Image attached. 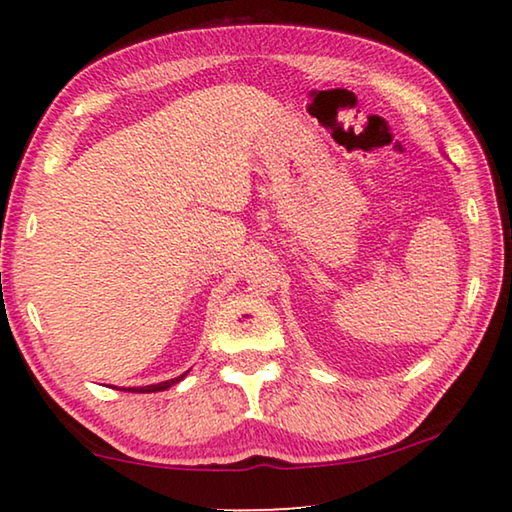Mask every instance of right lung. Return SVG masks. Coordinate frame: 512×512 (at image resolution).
Wrapping results in <instances>:
<instances>
[{
	"instance_id": "add662e5",
	"label": "right lung",
	"mask_w": 512,
	"mask_h": 512,
	"mask_svg": "<svg viewBox=\"0 0 512 512\" xmlns=\"http://www.w3.org/2000/svg\"><path fill=\"white\" fill-rule=\"evenodd\" d=\"M187 375V372H185ZM185 375L180 377H173V379H167V381H160V384H151V386H142V388H128V393H158V391H167V388H171L173 384H178L180 379H185ZM126 391V388H124Z\"/></svg>"
}]
</instances>
